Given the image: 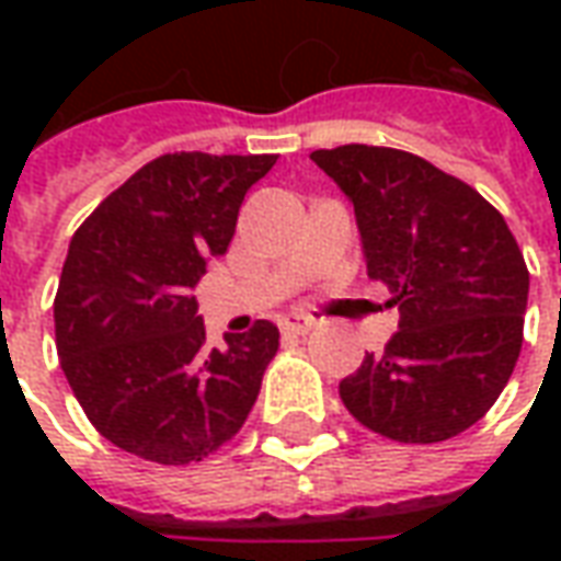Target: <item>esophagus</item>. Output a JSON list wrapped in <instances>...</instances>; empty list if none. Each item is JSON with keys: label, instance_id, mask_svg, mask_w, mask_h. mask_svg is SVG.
<instances>
[{"label": "esophagus", "instance_id": "esophagus-1", "mask_svg": "<svg viewBox=\"0 0 561 561\" xmlns=\"http://www.w3.org/2000/svg\"><path fill=\"white\" fill-rule=\"evenodd\" d=\"M318 321L312 316H306V312H291V316L282 318V330L285 333H291V336H306L309 330L316 328Z\"/></svg>", "mask_w": 561, "mask_h": 561}]
</instances>
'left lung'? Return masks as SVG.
<instances>
[{
	"label": "left lung",
	"mask_w": 561,
	"mask_h": 561,
	"mask_svg": "<svg viewBox=\"0 0 561 561\" xmlns=\"http://www.w3.org/2000/svg\"><path fill=\"white\" fill-rule=\"evenodd\" d=\"M309 159L352 201L369 279L400 330L340 381L357 421L433 445L478 423L514 373L529 270L502 213L421 156L348 144Z\"/></svg>",
	"instance_id": "8db88e82"
}]
</instances>
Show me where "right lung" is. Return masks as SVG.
<instances>
[{
    "mask_svg": "<svg viewBox=\"0 0 561 561\" xmlns=\"http://www.w3.org/2000/svg\"><path fill=\"white\" fill-rule=\"evenodd\" d=\"M276 156L168 152L104 197L68 245L56 352L92 426L135 457L185 466L240 433L279 348L255 321L209 348L195 285L228 252L245 192Z\"/></svg>",
    "mask_w": 561,
    "mask_h": 561,
    "instance_id": "obj_1",
    "label": "right lung"
}]
</instances>
